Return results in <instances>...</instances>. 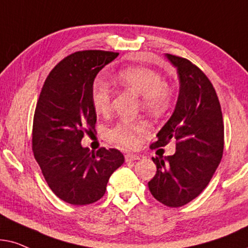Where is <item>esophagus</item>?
<instances>
[{"instance_id": "esophagus-1", "label": "esophagus", "mask_w": 248, "mask_h": 248, "mask_svg": "<svg viewBox=\"0 0 248 248\" xmlns=\"http://www.w3.org/2000/svg\"><path fill=\"white\" fill-rule=\"evenodd\" d=\"M124 160H126V162H131V161L140 160V156L137 154H126L124 155Z\"/></svg>"}]
</instances>
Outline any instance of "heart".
I'll return each mask as SVG.
<instances>
[{
	"instance_id": "1",
	"label": "heart",
	"mask_w": 248,
	"mask_h": 248,
	"mask_svg": "<svg viewBox=\"0 0 248 248\" xmlns=\"http://www.w3.org/2000/svg\"><path fill=\"white\" fill-rule=\"evenodd\" d=\"M119 84L128 88L135 94L141 96V105L151 112L166 110L170 101V92L162 78L152 69L128 67L119 71L115 76ZM94 110L100 114H105L111 108V90L102 79L94 82L91 94ZM146 131V124L140 121H121L110 130L111 140L124 147H135L140 137Z\"/></svg>"
}]
</instances>
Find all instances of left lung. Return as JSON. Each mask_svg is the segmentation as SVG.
<instances>
[{"label":"left lung","instance_id":"8db88e82","mask_svg":"<svg viewBox=\"0 0 248 248\" xmlns=\"http://www.w3.org/2000/svg\"><path fill=\"white\" fill-rule=\"evenodd\" d=\"M166 58L177 69L179 95L173 113L151 148L174 140L176 153L152 157L156 173L148 188L158 202L179 207L209 185L222 157L224 127L219 98L204 72L187 59L171 54Z\"/></svg>","mask_w":248,"mask_h":248}]
</instances>
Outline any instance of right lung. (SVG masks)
Segmentation results:
<instances>
[{
    "mask_svg": "<svg viewBox=\"0 0 248 248\" xmlns=\"http://www.w3.org/2000/svg\"><path fill=\"white\" fill-rule=\"evenodd\" d=\"M119 53L76 52L49 72L36 105L32 150L48 187L72 205L103 197L111 174L124 162L115 148L96 153L81 145L84 134L95 131L96 111L91 94L95 78Z\"/></svg>",
    "mask_w": 248,
    "mask_h": 248,
    "instance_id": "add662e5",
    "label": "right lung"
}]
</instances>
